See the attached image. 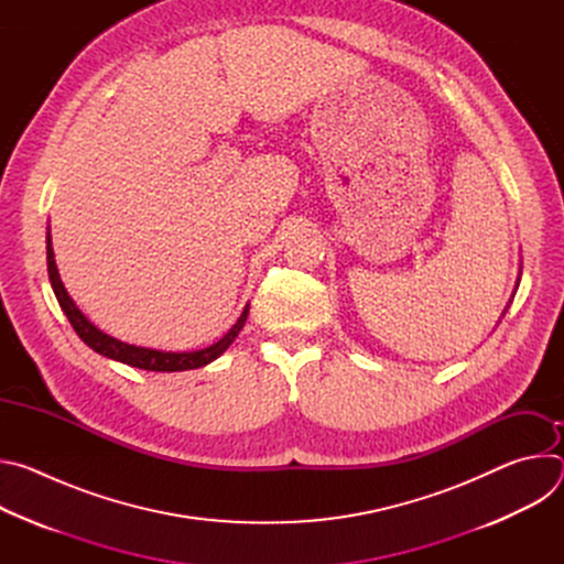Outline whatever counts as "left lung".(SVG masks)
I'll use <instances>...</instances> for the list:
<instances>
[{
	"label": "left lung",
	"instance_id": "1",
	"mask_svg": "<svg viewBox=\"0 0 564 564\" xmlns=\"http://www.w3.org/2000/svg\"><path fill=\"white\" fill-rule=\"evenodd\" d=\"M518 281H520V279H518Z\"/></svg>",
	"mask_w": 564,
	"mask_h": 564
}]
</instances>
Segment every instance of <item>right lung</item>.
<instances>
[{
  "label": "right lung",
  "mask_w": 564,
  "mask_h": 564,
  "mask_svg": "<svg viewBox=\"0 0 564 564\" xmlns=\"http://www.w3.org/2000/svg\"><path fill=\"white\" fill-rule=\"evenodd\" d=\"M46 265H48V281H51V288L57 296V303L59 307L64 310L66 318L70 321L73 330L77 333V337L83 339L91 350H96L98 355H105L109 359H116V361H122L127 366H133V368H140V370H153V372H181V370H194V368H200V366H207L212 364L214 359H218L229 346L231 341L238 337L240 328L246 326L248 321V314H250V305H246L243 314L238 316L236 324L231 326V330L218 339L216 344L203 348V350H192V352H163V350H151V348H140V346H131V344H124V341H118L109 335H105L102 330H98L91 321L83 314V310H79L73 299L68 296L62 279H59V272H57V265H55V257H53V248H51V234H46Z\"/></svg>",
  "instance_id": "1"
}]
</instances>
